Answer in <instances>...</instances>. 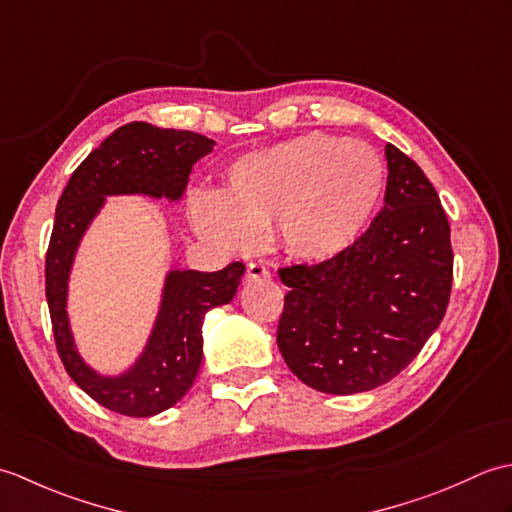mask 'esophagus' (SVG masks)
<instances>
[{
    "instance_id": "obj_1",
    "label": "esophagus",
    "mask_w": 512,
    "mask_h": 512,
    "mask_svg": "<svg viewBox=\"0 0 512 512\" xmlns=\"http://www.w3.org/2000/svg\"><path fill=\"white\" fill-rule=\"evenodd\" d=\"M268 277V268L262 262H250L246 266V281H255V279H266Z\"/></svg>"
}]
</instances>
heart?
<instances>
[{
    "label": "heart",
    "instance_id": "obj_1",
    "mask_svg": "<svg viewBox=\"0 0 512 512\" xmlns=\"http://www.w3.org/2000/svg\"><path fill=\"white\" fill-rule=\"evenodd\" d=\"M383 187L385 169L372 147L312 132L237 160L224 195H193L191 222L226 250L255 246L259 231L275 226L290 257L323 264L361 237Z\"/></svg>",
    "mask_w": 512,
    "mask_h": 512
}]
</instances>
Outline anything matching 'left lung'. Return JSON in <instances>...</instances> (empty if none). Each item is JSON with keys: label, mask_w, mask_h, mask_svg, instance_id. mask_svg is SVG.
Here are the masks:
<instances>
[{"label": "left lung", "mask_w": 512, "mask_h": 512, "mask_svg": "<svg viewBox=\"0 0 512 512\" xmlns=\"http://www.w3.org/2000/svg\"><path fill=\"white\" fill-rule=\"evenodd\" d=\"M385 206L332 262L279 268L277 345L286 365L325 394H358L398 376L436 332L453 284L451 226L433 184L385 147Z\"/></svg>", "instance_id": "1"}]
</instances>
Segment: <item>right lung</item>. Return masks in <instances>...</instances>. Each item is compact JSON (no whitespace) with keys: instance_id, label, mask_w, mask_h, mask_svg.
<instances>
[{"instance_id":"add662e5","label":"right lung","mask_w":512,"mask_h":512,"mask_svg":"<svg viewBox=\"0 0 512 512\" xmlns=\"http://www.w3.org/2000/svg\"><path fill=\"white\" fill-rule=\"evenodd\" d=\"M215 140L187 129L127 123L107 136L65 184L54 213L46 253V299L54 343L65 372L99 405L132 418H149L176 405L193 385L202 363V319L235 297L244 264L217 273L171 270L151 339L127 374L105 378L81 361L65 314L68 275L81 235L99 213L105 195L145 193L178 200L195 162Z\"/></svg>"}]
</instances>
